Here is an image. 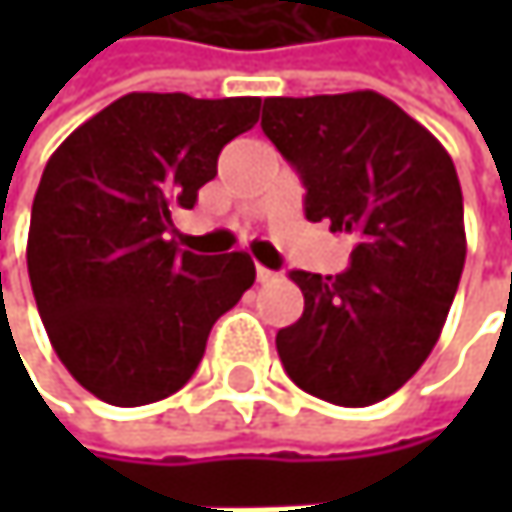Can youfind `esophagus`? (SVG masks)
I'll list each match as a JSON object with an SVG mask.
<instances>
[{
    "mask_svg": "<svg viewBox=\"0 0 512 512\" xmlns=\"http://www.w3.org/2000/svg\"><path fill=\"white\" fill-rule=\"evenodd\" d=\"M255 272H257V281H260V284H266V281H272V278H275V272H272V269H266V266H260V263L255 266Z\"/></svg>",
    "mask_w": 512,
    "mask_h": 512,
    "instance_id": "esophagus-1",
    "label": "esophagus"
}]
</instances>
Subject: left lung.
I'll use <instances>...</instances> for the list:
<instances>
[{"label":"left lung","mask_w":512,"mask_h":512,"mask_svg":"<svg viewBox=\"0 0 512 512\" xmlns=\"http://www.w3.org/2000/svg\"><path fill=\"white\" fill-rule=\"evenodd\" d=\"M260 127L299 171L308 222L356 243L341 275L290 272L305 311L275 335L281 364L335 406L379 403L427 361L460 287L454 159L376 91L266 97Z\"/></svg>","instance_id":"1"}]
</instances>
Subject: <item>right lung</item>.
Segmentation results:
<instances>
[{
	"mask_svg": "<svg viewBox=\"0 0 512 512\" xmlns=\"http://www.w3.org/2000/svg\"><path fill=\"white\" fill-rule=\"evenodd\" d=\"M257 112L260 97L133 91L50 156L32 204L29 281L55 356L103 403L180 391L213 323L255 284L246 252H180L168 231Z\"/></svg>",
	"mask_w": 512,
	"mask_h": 512,
	"instance_id": "right-lung-1",
	"label": "right lung"
}]
</instances>
